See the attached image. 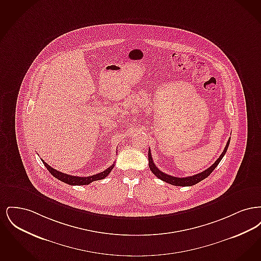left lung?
<instances>
[{"mask_svg": "<svg viewBox=\"0 0 261 261\" xmlns=\"http://www.w3.org/2000/svg\"><path fill=\"white\" fill-rule=\"evenodd\" d=\"M229 144H230V139L228 140L227 142V145L224 149L223 152L221 153V155L217 159V161L214 162L211 167H208L207 169H205L204 171L200 172L199 174H196V175H193V176H188V177H174L171 175H168V174L164 173L161 171L154 164V162H152V158H151V153H150V150L149 149V166L150 171L152 173L154 174L158 178H160L162 181L168 183V184H171L173 186H193L197 183H199L200 181H202L203 179H205L207 176L211 175V172L215 169V167L219 164V162H221V160L223 159L224 154L226 153L228 147H229Z\"/></svg>", "mask_w": 261, "mask_h": 261, "instance_id": "left-lung-1", "label": "left lung"}]
</instances>
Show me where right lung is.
Listing matches in <instances>:
<instances>
[{"label": "right lung", "instance_id": "right-lung-1", "mask_svg": "<svg viewBox=\"0 0 261 261\" xmlns=\"http://www.w3.org/2000/svg\"><path fill=\"white\" fill-rule=\"evenodd\" d=\"M43 163L45 164V166L47 167V169L49 170L54 177H56L57 179L61 180L62 182L68 184V185H72V186H81V185H89L90 183L97 181V180H101L103 178H106L109 174L111 173L112 168L114 167V164H112V166H110L109 168H107L105 171L100 172V173L95 174L92 176H88V177H78V176H72V175H68L66 173H62L61 171L56 170L55 168H53L48 163L44 162L42 160Z\"/></svg>", "mask_w": 261, "mask_h": 261}]
</instances>
